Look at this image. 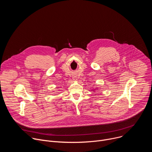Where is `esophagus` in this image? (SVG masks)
<instances>
[{"instance_id": "34e87169", "label": "esophagus", "mask_w": 152, "mask_h": 152, "mask_svg": "<svg viewBox=\"0 0 152 152\" xmlns=\"http://www.w3.org/2000/svg\"><path fill=\"white\" fill-rule=\"evenodd\" d=\"M73 80H75V81H76L77 80V77H76V76H74V77H73Z\"/></svg>"}]
</instances>
